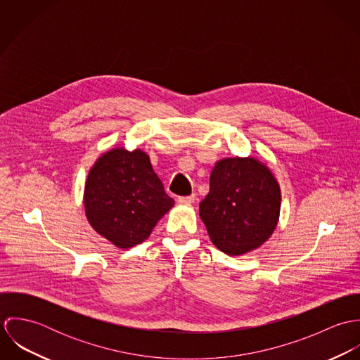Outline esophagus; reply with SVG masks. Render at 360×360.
Instances as JSON below:
<instances>
[{"instance_id": "obj_1", "label": "esophagus", "mask_w": 360, "mask_h": 360, "mask_svg": "<svg viewBox=\"0 0 360 360\" xmlns=\"http://www.w3.org/2000/svg\"><path fill=\"white\" fill-rule=\"evenodd\" d=\"M180 204H193L195 201V195H187V197H179L177 200Z\"/></svg>"}]
</instances>
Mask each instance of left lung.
<instances>
[{"label": "left lung", "instance_id": "1", "mask_svg": "<svg viewBox=\"0 0 360 360\" xmlns=\"http://www.w3.org/2000/svg\"><path fill=\"white\" fill-rule=\"evenodd\" d=\"M280 202L278 184L264 165L252 158H227L216 162L210 173L200 216L213 245L237 257L271 236Z\"/></svg>", "mask_w": 360, "mask_h": 360}]
</instances>
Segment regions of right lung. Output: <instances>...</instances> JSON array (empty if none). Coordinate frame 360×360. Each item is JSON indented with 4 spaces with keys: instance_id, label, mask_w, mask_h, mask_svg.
Returning a JSON list of instances; mask_svg holds the SVG:
<instances>
[{
    "instance_id": "right-lung-1",
    "label": "right lung",
    "mask_w": 360,
    "mask_h": 360,
    "mask_svg": "<svg viewBox=\"0 0 360 360\" xmlns=\"http://www.w3.org/2000/svg\"><path fill=\"white\" fill-rule=\"evenodd\" d=\"M173 204L150 156L140 150H112L89 173L84 190L87 219L119 248H131L147 240Z\"/></svg>"
}]
</instances>
